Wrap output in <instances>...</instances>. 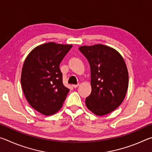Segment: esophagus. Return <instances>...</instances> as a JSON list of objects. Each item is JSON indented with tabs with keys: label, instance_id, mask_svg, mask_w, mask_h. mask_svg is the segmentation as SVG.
<instances>
[{
	"label": "esophagus",
	"instance_id": "1",
	"mask_svg": "<svg viewBox=\"0 0 152 152\" xmlns=\"http://www.w3.org/2000/svg\"><path fill=\"white\" fill-rule=\"evenodd\" d=\"M78 86H79V84H74V85H72V86L74 87V88H76Z\"/></svg>",
	"mask_w": 152,
	"mask_h": 152
}]
</instances>
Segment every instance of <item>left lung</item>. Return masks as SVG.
Segmentation results:
<instances>
[{
    "instance_id": "8db88e82",
    "label": "left lung",
    "mask_w": 152,
    "mask_h": 152,
    "mask_svg": "<svg viewBox=\"0 0 152 152\" xmlns=\"http://www.w3.org/2000/svg\"><path fill=\"white\" fill-rule=\"evenodd\" d=\"M79 50L91 67L92 92L86 99L88 109L98 116L113 111L127 94L129 74L122 56L109 46L83 45Z\"/></svg>"
}]
</instances>
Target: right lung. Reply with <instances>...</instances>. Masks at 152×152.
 <instances>
[{"label": "right lung", "instance_id": "right-lung-1", "mask_svg": "<svg viewBox=\"0 0 152 152\" xmlns=\"http://www.w3.org/2000/svg\"><path fill=\"white\" fill-rule=\"evenodd\" d=\"M72 45L50 42L35 48L23 66L20 83L27 101L44 115L55 114L70 91L63 84L60 64Z\"/></svg>", "mask_w": 152, "mask_h": 152}]
</instances>
